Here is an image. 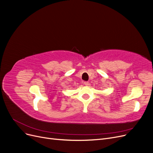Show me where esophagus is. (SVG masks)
<instances>
[{
    "instance_id": "34e87169",
    "label": "esophagus",
    "mask_w": 153,
    "mask_h": 153,
    "mask_svg": "<svg viewBox=\"0 0 153 153\" xmlns=\"http://www.w3.org/2000/svg\"><path fill=\"white\" fill-rule=\"evenodd\" d=\"M84 84L85 85L87 86V85H89V82H87V81H84Z\"/></svg>"
}]
</instances>
